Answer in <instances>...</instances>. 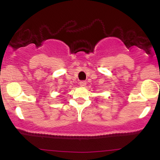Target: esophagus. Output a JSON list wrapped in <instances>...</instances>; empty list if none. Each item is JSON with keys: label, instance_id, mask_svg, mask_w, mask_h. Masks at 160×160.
Wrapping results in <instances>:
<instances>
[{"label": "esophagus", "instance_id": "esophagus-1", "mask_svg": "<svg viewBox=\"0 0 160 160\" xmlns=\"http://www.w3.org/2000/svg\"><path fill=\"white\" fill-rule=\"evenodd\" d=\"M86 81H83V80H82V81L80 82V86H82V87H84V86H86Z\"/></svg>", "mask_w": 160, "mask_h": 160}]
</instances>
